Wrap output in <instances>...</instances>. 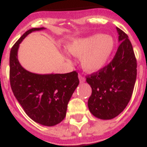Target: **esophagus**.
Instances as JSON below:
<instances>
[{
  "label": "esophagus",
  "mask_w": 147,
  "mask_h": 147,
  "mask_svg": "<svg viewBox=\"0 0 147 147\" xmlns=\"http://www.w3.org/2000/svg\"><path fill=\"white\" fill-rule=\"evenodd\" d=\"M79 81H80V82H82V83L85 82V81H86V79H85L83 76H82L81 75H79Z\"/></svg>",
  "instance_id": "obj_1"
}]
</instances>
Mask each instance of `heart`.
I'll use <instances>...</instances> for the list:
<instances>
[{"mask_svg": "<svg viewBox=\"0 0 147 147\" xmlns=\"http://www.w3.org/2000/svg\"><path fill=\"white\" fill-rule=\"evenodd\" d=\"M115 48V39L109 35L102 33L76 38L67 44V50L71 54L81 57V67L87 73H96L105 68ZM65 57L69 60L66 53Z\"/></svg>", "mask_w": 147, "mask_h": 147, "instance_id": "obj_1", "label": "heart"}]
</instances>
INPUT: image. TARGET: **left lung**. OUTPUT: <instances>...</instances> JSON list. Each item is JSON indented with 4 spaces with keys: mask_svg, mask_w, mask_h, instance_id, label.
I'll return each mask as SVG.
<instances>
[{
    "mask_svg": "<svg viewBox=\"0 0 147 147\" xmlns=\"http://www.w3.org/2000/svg\"><path fill=\"white\" fill-rule=\"evenodd\" d=\"M120 45L115 57L102 70L90 75L86 82L92 88L88 100L91 114L110 120L122 112L129 104L136 79V60L129 36L116 27Z\"/></svg>",
    "mask_w": 147,
    "mask_h": 147,
    "instance_id": "left-lung-1",
    "label": "left lung"
}]
</instances>
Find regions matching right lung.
Masks as SVG:
<instances>
[{"label": "right lung", "instance_id": "add662e5", "mask_svg": "<svg viewBox=\"0 0 147 147\" xmlns=\"http://www.w3.org/2000/svg\"><path fill=\"white\" fill-rule=\"evenodd\" d=\"M44 27L29 29L15 43L10 53V83L25 112L35 122L54 126L64 120L67 107L79 86L78 73L36 74L27 71L18 59L19 44L27 36Z\"/></svg>", "mask_w": 147, "mask_h": 147}]
</instances>
